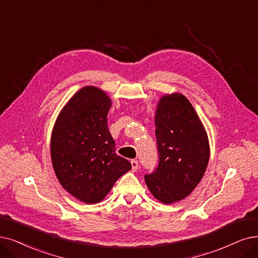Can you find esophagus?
<instances>
[{"instance_id": "34e87169", "label": "esophagus", "mask_w": 258, "mask_h": 258, "mask_svg": "<svg viewBox=\"0 0 258 258\" xmlns=\"http://www.w3.org/2000/svg\"><path fill=\"white\" fill-rule=\"evenodd\" d=\"M131 166L133 171H137L139 168V162L137 160H131Z\"/></svg>"}]
</instances>
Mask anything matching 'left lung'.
I'll use <instances>...</instances> for the list:
<instances>
[{
	"label": "left lung",
	"instance_id": "1",
	"mask_svg": "<svg viewBox=\"0 0 258 258\" xmlns=\"http://www.w3.org/2000/svg\"><path fill=\"white\" fill-rule=\"evenodd\" d=\"M156 137L159 165L145 182L159 201H180L201 181L210 159V145L199 116L182 94L163 96L157 107Z\"/></svg>",
	"mask_w": 258,
	"mask_h": 258
}]
</instances>
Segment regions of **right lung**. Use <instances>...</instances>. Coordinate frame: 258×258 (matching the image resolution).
<instances>
[{"instance_id":"obj_1","label":"right lung","mask_w":258,"mask_h":258,"mask_svg":"<svg viewBox=\"0 0 258 258\" xmlns=\"http://www.w3.org/2000/svg\"><path fill=\"white\" fill-rule=\"evenodd\" d=\"M111 99L104 91L85 87L72 97L57 117L50 138L56 177L76 199L100 202L131 164L115 153L108 129Z\"/></svg>"}]
</instances>
